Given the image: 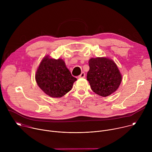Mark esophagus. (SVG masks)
<instances>
[{
  "label": "esophagus",
  "mask_w": 152,
  "mask_h": 152,
  "mask_svg": "<svg viewBox=\"0 0 152 152\" xmlns=\"http://www.w3.org/2000/svg\"><path fill=\"white\" fill-rule=\"evenodd\" d=\"M85 77V74L84 72H82L79 76V78H84Z\"/></svg>",
  "instance_id": "1"
}]
</instances>
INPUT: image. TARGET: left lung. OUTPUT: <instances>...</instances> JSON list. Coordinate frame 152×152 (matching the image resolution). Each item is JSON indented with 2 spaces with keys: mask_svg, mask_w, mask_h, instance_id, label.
<instances>
[{
  "mask_svg": "<svg viewBox=\"0 0 152 152\" xmlns=\"http://www.w3.org/2000/svg\"><path fill=\"white\" fill-rule=\"evenodd\" d=\"M87 80L96 94L107 97L117 90L122 75L115 62L106 57L92 58L89 61Z\"/></svg>",
  "mask_w": 152,
  "mask_h": 152,
  "instance_id": "1",
  "label": "left lung"
}]
</instances>
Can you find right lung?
Here are the masks:
<instances>
[{
	"instance_id": "1",
	"label": "right lung",
	"mask_w": 152,
	"mask_h": 152,
	"mask_svg": "<svg viewBox=\"0 0 152 152\" xmlns=\"http://www.w3.org/2000/svg\"><path fill=\"white\" fill-rule=\"evenodd\" d=\"M39 87L47 95L59 98L69 92L77 79L72 76L63 59L47 55L41 60L35 74Z\"/></svg>"
}]
</instances>
